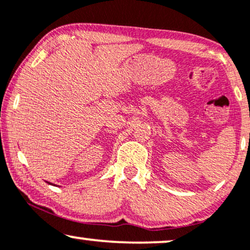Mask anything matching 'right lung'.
Instances as JSON below:
<instances>
[{
    "mask_svg": "<svg viewBox=\"0 0 250 250\" xmlns=\"http://www.w3.org/2000/svg\"><path fill=\"white\" fill-rule=\"evenodd\" d=\"M49 184H50V183H49Z\"/></svg>",
    "mask_w": 250,
    "mask_h": 250,
    "instance_id": "right-lung-1",
    "label": "right lung"
}]
</instances>
